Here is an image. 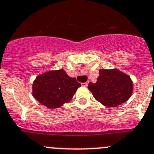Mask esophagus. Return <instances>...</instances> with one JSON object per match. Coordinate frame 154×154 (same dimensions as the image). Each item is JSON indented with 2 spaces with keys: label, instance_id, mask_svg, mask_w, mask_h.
Instances as JSON below:
<instances>
[{
  "label": "esophagus",
  "instance_id": "esophagus-1",
  "mask_svg": "<svg viewBox=\"0 0 154 154\" xmlns=\"http://www.w3.org/2000/svg\"><path fill=\"white\" fill-rule=\"evenodd\" d=\"M82 86H84V87H87V86H88V83H87V82L83 83Z\"/></svg>",
  "mask_w": 154,
  "mask_h": 154
}]
</instances>
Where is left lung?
I'll use <instances>...</instances> for the list:
<instances>
[{"label": "left lung", "instance_id": "obj_1", "mask_svg": "<svg viewBox=\"0 0 154 154\" xmlns=\"http://www.w3.org/2000/svg\"><path fill=\"white\" fill-rule=\"evenodd\" d=\"M99 72L97 82L88 84V89L97 100L106 106L114 107L131 97L134 86L128 75L117 69H102Z\"/></svg>", "mask_w": 154, "mask_h": 154}]
</instances>
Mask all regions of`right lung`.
I'll list each match as a JSON object with an SVG mask.
<instances>
[{
	"instance_id": "1",
	"label": "right lung",
	"mask_w": 154,
	"mask_h": 154,
	"mask_svg": "<svg viewBox=\"0 0 154 154\" xmlns=\"http://www.w3.org/2000/svg\"><path fill=\"white\" fill-rule=\"evenodd\" d=\"M80 84L70 77L63 70H52L41 74L33 84V96L42 105L51 109L68 103Z\"/></svg>"
}]
</instances>
